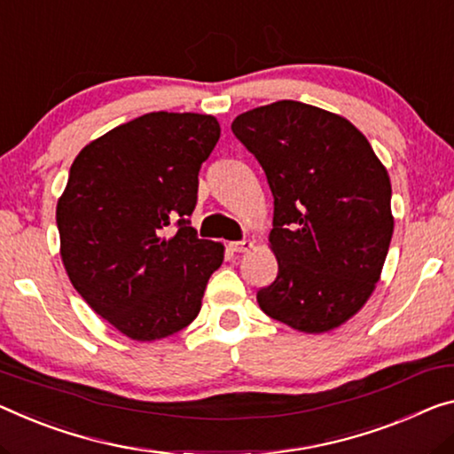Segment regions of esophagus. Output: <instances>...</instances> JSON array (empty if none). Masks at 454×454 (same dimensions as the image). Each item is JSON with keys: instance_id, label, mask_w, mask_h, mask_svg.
I'll list each match as a JSON object with an SVG mask.
<instances>
[{"instance_id": "1", "label": "esophagus", "mask_w": 454, "mask_h": 454, "mask_svg": "<svg viewBox=\"0 0 454 454\" xmlns=\"http://www.w3.org/2000/svg\"><path fill=\"white\" fill-rule=\"evenodd\" d=\"M229 247H231V251H235V254H243V251H249L251 247H254V243L243 239V241H231L229 243Z\"/></svg>"}]
</instances>
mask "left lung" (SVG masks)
I'll return each mask as SVG.
<instances>
[{
	"label": "left lung",
	"instance_id": "1",
	"mask_svg": "<svg viewBox=\"0 0 454 454\" xmlns=\"http://www.w3.org/2000/svg\"><path fill=\"white\" fill-rule=\"evenodd\" d=\"M231 129L274 194L278 276L257 304L302 333L343 325L372 296L392 241L387 170L353 123L300 101L246 111Z\"/></svg>",
	"mask_w": 454,
	"mask_h": 454
}]
</instances>
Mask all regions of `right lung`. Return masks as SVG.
<instances>
[{
	"instance_id": "add662e5",
	"label": "right lung",
	"mask_w": 454,
	"mask_h": 454,
	"mask_svg": "<svg viewBox=\"0 0 454 454\" xmlns=\"http://www.w3.org/2000/svg\"><path fill=\"white\" fill-rule=\"evenodd\" d=\"M215 117L145 114L81 150L57 205L60 255L74 290L134 340L197 318L221 243L191 227L199 170L219 142Z\"/></svg>"
}]
</instances>
